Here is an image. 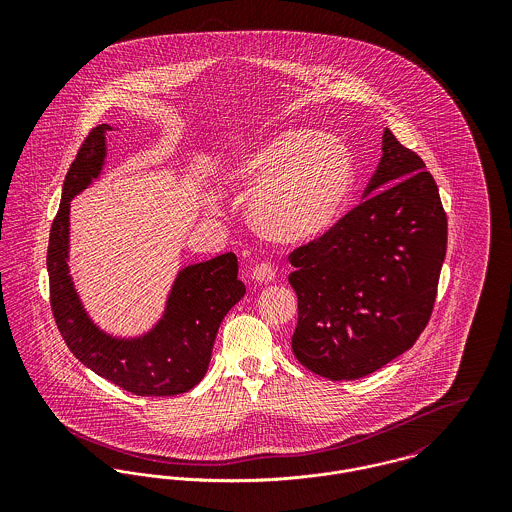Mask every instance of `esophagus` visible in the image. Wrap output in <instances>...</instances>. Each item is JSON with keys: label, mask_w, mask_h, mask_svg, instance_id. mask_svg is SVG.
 Returning <instances> with one entry per match:
<instances>
[{"label": "esophagus", "mask_w": 512, "mask_h": 512, "mask_svg": "<svg viewBox=\"0 0 512 512\" xmlns=\"http://www.w3.org/2000/svg\"><path fill=\"white\" fill-rule=\"evenodd\" d=\"M252 280L254 282H260V284H270V282H274L276 280V268L272 266V264H268V262H262V264H258V266H254V270H252Z\"/></svg>", "instance_id": "1"}]
</instances>
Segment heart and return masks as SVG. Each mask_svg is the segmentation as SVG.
Returning <instances> with one entry per match:
<instances>
[{
  "label": "heart",
  "instance_id": "1",
  "mask_svg": "<svg viewBox=\"0 0 512 512\" xmlns=\"http://www.w3.org/2000/svg\"><path fill=\"white\" fill-rule=\"evenodd\" d=\"M226 189L248 195L258 234L301 244L325 234L343 215L353 187L349 146L311 128H284L236 147L220 171Z\"/></svg>",
  "mask_w": 512,
  "mask_h": 512
}]
</instances>
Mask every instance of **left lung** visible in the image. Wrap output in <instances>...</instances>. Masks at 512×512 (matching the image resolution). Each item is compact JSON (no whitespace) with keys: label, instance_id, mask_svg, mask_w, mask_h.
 <instances>
[{"label":"left lung","instance_id":"obj_1","mask_svg":"<svg viewBox=\"0 0 512 512\" xmlns=\"http://www.w3.org/2000/svg\"><path fill=\"white\" fill-rule=\"evenodd\" d=\"M365 201L290 254L295 359L355 380L408 351L426 329L447 248L438 185L386 128Z\"/></svg>","mask_w":512,"mask_h":512}]
</instances>
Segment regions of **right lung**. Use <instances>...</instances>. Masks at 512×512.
I'll list each match as a JSON object with an SVG mask.
<instances>
[{
	"instance_id": "add662e5",
	"label": "right lung",
	"mask_w": 512,
	"mask_h": 512,
	"mask_svg": "<svg viewBox=\"0 0 512 512\" xmlns=\"http://www.w3.org/2000/svg\"><path fill=\"white\" fill-rule=\"evenodd\" d=\"M110 130L100 124L86 136L63 183L47 250L53 317L74 357L98 376L136 396L183 394L205 376L220 321L246 288L236 256L226 252L183 268L163 317L140 337H112L88 317L69 274V213L74 197L102 173Z\"/></svg>"
}]
</instances>
